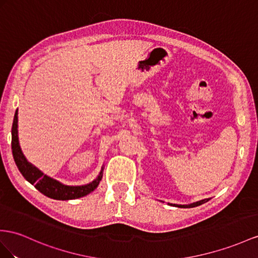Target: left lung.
<instances>
[{"label": "left lung", "instance_id": "8db88e82", "mask_svg": "<svg viewBox=\"0 0 258 258\" xmlns=\"http://www.w3.org/2000/svg\"><path fill=\"white\" fill-rule=\"evenodd\" d=\"M210 200V198H205V200H202V201H198V202H195V203H192V204H188V205H176V204H169V205H172V206H175V207H180V208H193V207H196V206H200V205L206 203Z\"/></svg>", "mask_w": 258, "mask_h": 258}]
</instances>
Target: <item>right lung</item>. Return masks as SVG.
I'll return each instance as SVG.
<instances>
[{"label":"right lung","instance_id":"obj_1","mask_svg":"<svg viewBox=\"0 0 258 258\" xmlns=\"http://www.w3.org/2000/svg\"><path fill=\"white\" fill-rule=\"evenodd\" d=\"M18 111L16 110L14 115V121H13L12 126V151L13 157L18 170L21 171L23 176L27 180L30 184H32L39 192L43 195L48 196L50 198L57 201H69V200H76V198L83 197L91 193L95 190L99 183H100L103 174V167L101 168L100 173L96 177V179L86 184V185H77V186H70L64 185L61 182H58L52 177L43 174L40 170L32 166L28 160L26 159L23 151L19 146L18 141Z\"/></svg>","mask_w":258,"mask_h":258}]
</instances>
